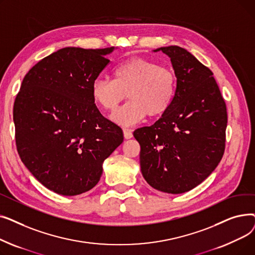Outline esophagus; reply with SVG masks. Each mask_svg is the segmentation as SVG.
<instances>
[{
	"label": "esophagus",
	"instance_id": "obj_1",
	"mask_svg": "<svg viewBox=\"0 0 255 255\" xmlns=\"http://www.w3.org/2000/svg\"><path fill=\"white\" fill-rule=\"evenodd\" d=\"M123 132H124V137H125L126 139H129V138H131V137L133 136L132 132H131L129 129H124Z\"/></svg>",
	"mask_w": 255,
	"mask_h": 255
}]
</instances>
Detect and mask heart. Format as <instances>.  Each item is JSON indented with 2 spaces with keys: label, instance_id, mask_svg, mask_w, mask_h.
I'll return each mask as SVG.
<instances>
[{
  "label": "heart",
  "instance_id": "heart-1",
  "mask_svg": "<svg viewBox=\"0 0 255 255\" xmlns=\"http://www.w3.org/2000/svg\"><path fill=\"white\" fill-rule=\"evenodd\" d=\"M175 72L156 62L130 58L114 70V80L97 78L91 87V95L103 110L114 113L126 98L129 102L113 116L116 123L134 125L148 116L157 119L167 113L176 96Z\"/></svg>",
  "mask_w": 255,
  "mask_h": 255
}]
</instances>
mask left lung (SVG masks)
I'll return each instance as SVG.
<instances>
[{"mask_svg": "<svg viewBox=\"0 0 255 255\" xmlns=\"http://www.w3.org/2000/svg\"><path fill=\"white\" fill-rule=\"evenodd\" d=\"M177 77L166 114L133 132L140 144V170L154 189L180 194L193 189L217 167L225 149L227 113L213 72L180 46L160 47Z\"/></svg>", "mask_w": 255, "mask_h": 255, "instance_id": "left-lung-1", "label": "left lung"}]
</instances>
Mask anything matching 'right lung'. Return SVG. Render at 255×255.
Returning a JSON list of instances; mask_svg holds the SVG:
<instances>
[{
    "instance_id": "1",
    "label": "right lung",
    "mask_w": 255,
    "mask_h": 255,
    "mask_svg": "<svg viewBox=\"0 0 255 255\" xmlns=\"http://www.w3.org/2000/svg\"><path fill=\"white\" fill-rule=\"evenodd\" d=\"M114 48L59 49L32 67L16 95L13 121L19 157L58 194L91 190L104 160L123 142L122 129L100 114L91 95Z\"/></svg>"
}]
</instances>
